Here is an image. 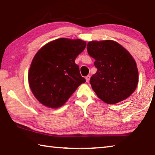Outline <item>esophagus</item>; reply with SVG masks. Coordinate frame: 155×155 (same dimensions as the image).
<instances>
[{
  "label": "esophagus",
  "instance_id": "1",
  "mask_svg": "<svg viewBox=\"0 0 155 155\" xmlns=\"http://www.w3.org/2000/svg\"><path fill=\"white\" fill-rule=\"evenodd\" d=\"M85 79H86V81H87V83H89V81H90V75L87 76V77H85Z\"/></svg>",
  "mask_w": 155,
  "mask_h": 155
}]
</instances>
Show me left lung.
Masks as SVG:
<instances>
[{"label":"left lung","mask_w":155,"mask_h":155,"mask_svg":"<svg viewBox=\"0 0 155 155\" xmlns=\"http://www.w3.org/2000/svg\"><path fill=\"white\" fill-rule=\"evenodd\" d=\"M87 49L98 69L90 78L97 96L110 104L128 98L136 90L139 78L137 64L129 52L110 40L89 41Z\"/></svg>","instance_id":"obj_1"}]
</instances>
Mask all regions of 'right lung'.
Returning <instances> with one entry per match:
<instances>
[{"instance_id": "obj_1", "label": "right lung", "mask_w": 155, "mask_h": 155, "mask_svg": "<svg viewBox=\"0 0 155 155\" xmlns=\"http://www.w3.org/2000/svg\"><path fill=\"white\" fill-rule=\"evenodd\" d=\"M85 47L86 41L80 39L59 38L38 51L31 62L28 80L31 91L41 104L59 108L85 82L75 64Z\"/></svg>"}]
</instances>
